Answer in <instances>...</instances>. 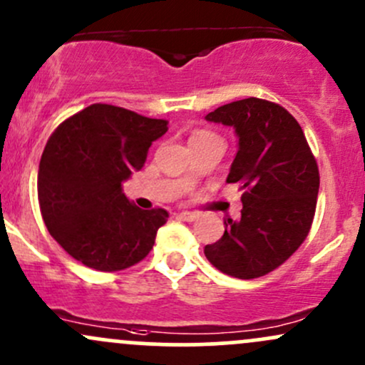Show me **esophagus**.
<instances>
[{
	"label": "esophagus",
	"mask_w": 365,
	"mask_h": 365,
	"mask_svg": "<svg viewBox=\"0 0 365 365\" xmlns=\"http://www.w3.org/2000/svg\"><path fill=\"white\" fill-rule=\"evenodd\" d=\"M178 218L185 220V222H195L199 218V215L192 213V211H182V213H178Z\"/></svg>",
	"instance_id": "34e87169"
}]
</instances>
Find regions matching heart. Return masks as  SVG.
Masks as SVG:
<instances>
[{"label":"heart","mask_w":365,"mask_h":365,"mask_svg":"<svg viewBox=\"0 0 365 365\" xmlns=\"http://www.w3.org/2000/svg\"><path fill=\"white\" fill-rule=\"evenodd\" d=\"M210 137H215V135L210 133V131H195V133L192 135V138H210Z\"/></svg>","instance_id":"obj_1"}]
</instances>
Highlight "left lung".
Listing matches in <instances>:
<instances>
[{"label":"left lung","mask_w":365,"mask_h":365,"mask_svg":"<svg viewBox=\"0 0 365 365\" xmlns=\"http://www.w3.org/2000/svg\"><path fill=\"white\" fill-rule=\"evenodd\" d=\"M206 121L232 126L239 150L227 183H237L241 220L227 218L225 234L204 247L223 274L256 279L282 265L302 246L319 194V168L298 121L279 103L244 98L210 112Z\"/></svg>","instance_id":"1"}]
</instances>
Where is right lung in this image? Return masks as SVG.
<instances>
[{
	"label": "right lung",
	"mask_w": 365,
	"mask_h": 365,
	"mask_svg": "<svg viewBox=\"0 0 365 365\" xmlns=\"http://www.w3.org/2000/svg\"><path fill=\"white\" fill-rule=\"evenodd\" d=\"M168 121L93 103L51 133L38 171V199L51 237L72 258L100 272L142 262L168 220L163 207L140 210L123 182L142 170Z\"/></svg>",
	"instance_id": "obj_1"
}]
</instances>
